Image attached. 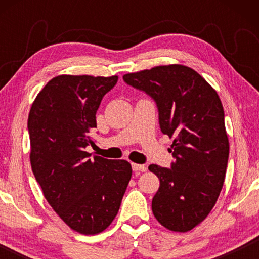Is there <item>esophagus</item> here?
Wrapping results in <instances>:
<instances>
[{
    "instance_id": "obj_1",
    "label": "esophagus",
    "mask_w": 259,
    "mask_h": 259,
    "mask_svg": "<svg viewBox=\"0 0 259 259\" xmlns=\"http://www.w3.org/2000/svg\"><path fill=\"white\" fill-rule=\"evenodd\" d=\"M133 171L136 172H146L147 167L145 165H139V164H132Z\"/></svg>"
}]
</instances>
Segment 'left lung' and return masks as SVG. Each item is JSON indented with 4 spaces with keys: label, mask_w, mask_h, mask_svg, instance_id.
I'll return each mask as SVG.
<instances>
[{
    "label": "left lung",
    "mask_w": 259,
    "mask_h": 259,
    "mask_svg": "<svg viewBox=\"0 0 259 259\" xmlns=\"http://www.w3.org/2000/svg\"><path fill=\"white\" fill-rule=\"evenodd\" d=\"M123 80L153 98L161 132L173 138L171 168L148 166L160 180L152 200L154 217L171 231H190L213 208L225 180L230 145L221 99L183 65L128 73Z\"/></svg>",
    "instance_id": "left-lung-1"
}]
</instances>
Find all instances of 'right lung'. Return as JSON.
<instances>
[{
    "mask_svg": "<svg viewBox=\"0 0 259 259\" xmlns=\"http://www.w3.org/2000/svg\"><path fill=\"white\" fill-rule=\"evenodd\" d=\"M116 81V75L55 76L28 116L35 179L53 210L81 235H97L111 225L132 177L128 161L86 152L99 106Z\"/></svg>",
    "mask_w": 259,
    "mask_h": 259,
    "instance_id": "add662e5",
    "label": "right lung"
}]
</instances>
